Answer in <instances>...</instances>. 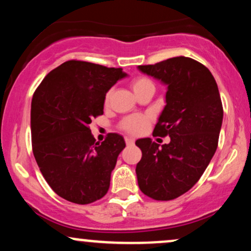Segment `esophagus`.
<instances>
[{
	"mask_svg": "<svg viewBox=\"0 0 251 251\" xmlns=\"http://www.w3.org/2000/svg\"><path fill=\"white\" fill-rule=\"evenodd\" d=\"M125 143H126V145H133V144H134V139H133V138L126 137V138H125Z\"/></svg>",
	"mask_w": 251,
	"mask_h": 251,
	"instance_id": "34e87169",
	"label": "esophagus"
}]
</instances>
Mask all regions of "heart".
Returning a JSON list of instances; mask_svg holds the SVG:
<instances>
[{
    "label": "heart",
    "instance_id": "heart-1",
    "mask_svg": "<svg viewBox=\"0 0 251 251\" xmlns=\"http://www.w3.org/2000/svg\"><path fill=\"white\" fill-rule=\"evenodd\" d=\"M151 85H153V82H152L149 77H145V76L135 77L131 83L134 93H137L138 91H140L142 88L146 87V86H151ZM108 99H109V93H107V96H106V102L108 101ZM149 122H150V116H148V114H132V116L124 118L122 123H120V128H122L123 131L127 132L129 134L137 135L144 132V129L146 128Z\"/></svg>",
    "mask_w": 251,
    "mask_h": 251
}]
</instances>
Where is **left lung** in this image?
I'll return each mask as SVG.
<instances>
[{"instance_id": "8db88e82", "label": "left lung", "mask_w": 251, "mask_h": 251, "mask_svg": "<svg viewBox=\"0 0 251 251\" xmlns=\"http://www.w3.org/2000/svg\"><path fill=\"white\" fill-rule=\"evenodd\" d=\"M138 68L168 86L153 134L171 139L162 146L150 138L135 142L143 153L135 168L138 185L150 198L171 201L200 180L214 157L223 122L220 92L211 72L191 57Z\"/></svg>"}]
</instances>
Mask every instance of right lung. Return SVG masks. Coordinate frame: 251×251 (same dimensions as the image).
Wrapping results in <instances>:
<instances>
[{
  "mask_svg": "<svg viewBox=\"0 0 251 251\" xmlns=\"http://www.w3.org/2000/svg\"><path fill=\"white\" fill-rule=\"evenodd\" d=\"M122 68L70 60L46 75L31 100V146L46 181L63 200L93 203L107 194L111 172L125 149L122 135L96 143L89 124L103 114L108 89Z\"/></svg>",
  "mask_w": 251,
  "mask_h": 251,
  "instance_id": "add662e5",
  "label": "right lung"
}]
</instances>
